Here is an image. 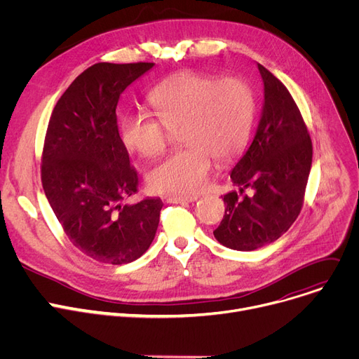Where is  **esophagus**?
Returning a JSON list of instances; mask_svg holds the SVG:
<instances>
[{"label":"esophagus","mask_w":359,"mask_h":359,"mask_svg":"<svg viewBox=\"0 0 359 359\" xmlns=\"http://www.w3.org/2000/svg\"><path fill=\"white\" fill-rule=\"evenodd\" d=\"M197 200L196 196L193 197H182V196H168L166 201L168 203H175V204H182V203H194Z\"/></svg>","instance_id":"1"}]
</instances>
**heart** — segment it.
Returning <instances> with one entry per match:
<instances>
[{
    "label": "heart",
    "mask_w": 359,
    "mask_h": 359,
    "mask_svg": "<svg viewBox=\"0 0 359 359\" xmlns=\"http://www.w3.org/2000/svg\"><path fill=\"white\" fill-rule=\"evenodd\" d=\"M154 118L132 113L121 120L126 146L142 156H156L166 146L168 130L180 126L184 144L147 172L146 182L161 194L194 196L205 185L212 156L227 161L243 146L252 118L254 93L239 78L216 79L185 71L161 82L149 94Z\"/></svg>",
    "instance_id": "1"
}]
</instances>
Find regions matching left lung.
<instances>
[{"mask_svg":"<svg viewBox=\"0 0 359 359\" xmlns=\"http://www.w3.org/2000/svg\"><path fill=\"white\" fill-rule=\"evenodd\" d=\"M264 101L254 140L231 168L239 191L223 196L226 212L215 238L226 248L255 250L276 242L296 222L311 168V140L284 83L258 63Z\"/></svg>","mask_w":359,"mask_h":359,"instance_id":"left-lung-1","label":"left lung"}]
</instances>
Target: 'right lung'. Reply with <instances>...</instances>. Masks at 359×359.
<instances>
[{
  "label": "right lung",
  "instance_id": "add662e5",
  "mask_svg": "<svg viewBox=\"0 0 359 359\" xmlns=\"http://www.w3.org/2000/svg\"><path fill=\"white\" fill-rule=\"evenodd\" d=\"M155 63L100 62L83 71L57 100L49 120L41 184L69 241L87 257L129 264L151 246L163 203H124L137 174L118 135L120 95Z\"/></svg>",
  "mask_w": 359,
  "mask_h": 359
}]
</instances>
